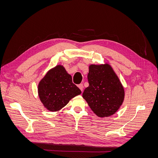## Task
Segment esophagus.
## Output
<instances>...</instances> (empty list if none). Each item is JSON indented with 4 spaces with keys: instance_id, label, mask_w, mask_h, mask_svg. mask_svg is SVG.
Here are the masks:
<instances>
[{
    "instance_id": "1",
    "label": "esophagus",
    "mask_w": 158,
    "mask_h": 158,
    "mask_svg": "<svg viewBox=\"0 0 158 158\" xmlns=\"http://www.w3.org/2000/svg\"><path fill=\"white\" fill-rule=\"evenodd\" d=\"M78 88H80V89L82 92L83 89H84V85H83V84H79V85H78Z\"/></svg>"
}]
</instances>
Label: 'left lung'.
Listing matches in <instances>:
<instances>
[{
    "label": "left lung",
    "instance_id": "obj_1",
    "mask_svg": "<svg viewBox=\"0 0 158 158\" xmlns=\"http://www.w3.org/2000/svg\"><path fill=\"white\" fill-rule=\"evenodd\" d=\"M89 86L82 94L91 109L99 117L112 115L122 105L125 92L111 66L108 64L89 67Z\"/></svg>",
    "mask_w": 158,
    "mask_h": 158
}]
</instances>
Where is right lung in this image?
Instances as JSON below:
<instances>
[{
	"instance_id": "right-lung-1",
	"label": "right lung",
	"mask_w": 158,
	"mask_h": 158,
	"mask_svg": "<svg viewBox=\"0 0 158 158\" xmlns=\"http://www.w3.org/2000/svg\"><path fill=\"white\" fill-rule=\"evenodd\" d=\"M80 94L81 90L73 82L71 76L60 65L50 70L38 85L41 102L51 111H59Z\"/></svg>"
}]
</instances>
